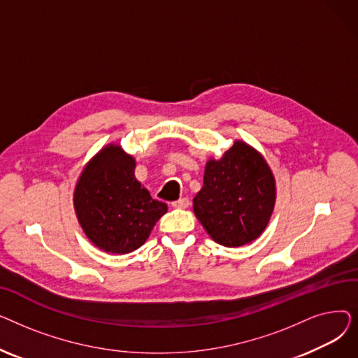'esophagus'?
<instances>
[{"mask_svg":"<svg viewBox=\"0 0 358 358\" xmlns=\"http://www.w3.org/2000/svg\"><path fill=\"white\" fill-rule=\"evenodd\" d=\"M173 206H174V208H178V209H187L190 206V200L187 197H181L180 200L174 201Z\"/></svg>","mask_w":358,"mask_h":358,"instance_id":"obj_1","label":"esophagus"}]
</instances>
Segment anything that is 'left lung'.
<instances>
[{"label": "left lung", "instance_id": "obj_1", "mask_svg": "<svg viewBox=\"0 0 358 358\" xmlns=\"http://www.w3.org/2000/svg\"><path fill=\"white\" fill-rule=\"evenodd\" d=\"M274 203L275 180L267 161L248 143L235 141L219 159L206 162L193 210L215 242L241 247L264 232Z\"/></svg>", "mask_w": 358, "mask_h": 358}]
</instances>
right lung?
I'll use <instances>...</instances> for the list:
<instances>
[{"instance_id": "right-lung-1", "label": "right lung", "mask_w": 358, "mask_h": 358, "mask_svg": "<svg viewBox=\"0 0 358 358\" xmlns=\"http://www.w3.org/2000/svg\"><path fill=\"white\" fill-rule=\"evenodd\" d=\"M135 158L120 145L104 146L83 169L73 208L87 238L104 252L127 254L142 247L168 210L135 177Z\"/></svg>"}]
</instances>
